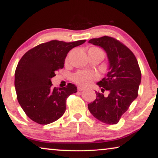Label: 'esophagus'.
Here are the masks:
<instances>
[{
	"instance_id": "1",
	"label": "esophagus",
	"mask_w": 158,
	"mask_h": 158,
	"mask_svg": "<svg viewBox=\"0 0 158 158\" xmlns=\"http://www.w3.org/2000/svg\"><path fill=\"white\" fill-rule=\"evenodd\" d=\"M84 89H84V87H81V86H79L78 87V91H84Z\"/></svg>"
}]
</instances>
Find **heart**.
Segmentation results:
<instances>
[{"label": "heart", "mask_w": 158, "mask_h": 158, "mask_svg": "<svg viewBox=\"0 0 158 158\" xmlns=\"http://www.w3.org/2000/svg\"><path fill=\"white\" fill-rule=\"evenodd\" d=\"M89 56H96V55H104V53L102 49L98 48H91L88 51ZM98 74L94 72L88 71H79L74 74V81L76 84L80 86H86L90 84L94 80L98 79Z\"/></svg>", "instance_id": "heart-1"}]
</instances>
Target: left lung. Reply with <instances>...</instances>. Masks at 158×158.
I'll return each mask as SVG.
<instances>
[{"mask_svg":"<svg viewBox=\"0 0 158 158\" xmlns=\"http://www.w3.org/2000/svg\"><path fill=\"white\" fill-rule=\"evenodd\" d=\"M102 48L109 61V71L97 84L104 96L96 91L95 101L88 104L89 111L96 119L107 124H116L137 98L141 72L135 56L130 49L114 37L103 36L89 41Z\"/></svg>","mask_w":158,"mask_h":158,"instance_id":"8db88e82","label":"left lung"}]
</instances>
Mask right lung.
<instances>
[{
	"label": "right lung",
	"mask_w": 158,
	"mask_h": 158,
	"mask_svg": "<svg viewBox=\"0 0 158 158\" xmlns=\"http://www.w3.org/2000/svg\"><path fill=\"white\" fill-rule=\"evenodd\" d=\"M85 42L51 40L28 50L19 61L15 72L17 98L32 121L47 125L64 114L67 98L77 93V86L69 83L64 88H53L51 79L64 67L68 52Z\"/></svg>",
	"instance_id": "add662e5"
}]
</instances>
